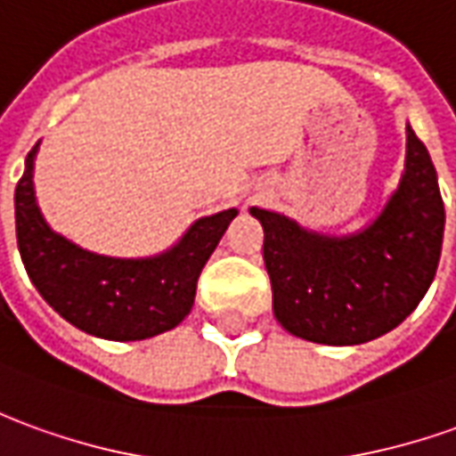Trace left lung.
I'll list each match as a JSON object with an SVG mask.
<instances>
[{
  "label": "left lung",
  "instance_id": "left-lung-1",
  "mask_svg": "<svg viewBox=\"0 0 456 456\" xmlns=\"http://www.w3.org/2000/svg\"><path fill=\"white\" fill-rule=\"evenodd\" d=\"M264 227L273 316L291 336L358 346L400 326L437 272L444 202L425 142L407 126L405 173L383 212L348 237L251 207Z\"/></svg>",
  "mask_w": 456,
  "mask_h": 456
}]
</instances>
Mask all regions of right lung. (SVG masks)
I'll use <instances>...</instances> for the list:
<instances>
[{
	"mask_svg": "<svg viewBox=\"0 0 456 456\" xmlns=\"http://www.w3.org/2000/svg\"><path fill=\"white\" fill-rule=\"evenodd\" d=\"M14 192L17 244L28 279L44 301L95 338L142 340L170 330L192 311L197 279L237 209L197 219L173 249L148 259H113L76 247L41 217L34 158Z\"/></svg>",
	"mask_w": 456,
	"mask_h": 456,
	"instance_id": "right-lung-1",
	"label": "right lung"
}]
</instances>
